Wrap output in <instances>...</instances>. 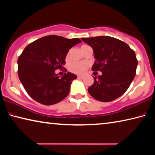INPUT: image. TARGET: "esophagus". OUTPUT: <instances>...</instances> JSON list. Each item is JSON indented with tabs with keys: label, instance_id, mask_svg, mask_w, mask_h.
I'll return each instance as SVG.
<instances>
[{
	"label": "esophagus",
	"instance_id": "esophagus-1",
	"mask_svg": "<svg viewBox=\"0 0 155 155\" xmlns=\"http://www.w3.org/2000/svg\"><path fill=\"white\" fill-rule=\"evenodd\" d=\"M77 78H78V79H83V78H84V77H83V76H78Z\"/></svg>",
	"mask_w": 155,
	"mask_h": 155
}]
</instances>
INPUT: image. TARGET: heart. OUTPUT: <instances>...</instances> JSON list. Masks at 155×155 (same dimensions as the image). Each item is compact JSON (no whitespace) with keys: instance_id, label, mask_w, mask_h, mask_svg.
I'll return each mask as SVG.
<instances>
[{"instance_id":"heart-1","label":"heart","mask_w":155,"mask_h":155,"mask_svg":"<svg viewBox=\"0 0 155 155\" xmlns=\"http://www.w3.org/2000/svg\"><path fill=\"white\" fill-rule=\"evenodd\" d=\"M87 45H82L81 48L85 47ZM67 57H68V54L67 55ZM87 68V64L85 62H82V61H77V62H73L70 65L69 67V70L77 74H81L85 72V70Z\"/></svg>"}]
</instances>
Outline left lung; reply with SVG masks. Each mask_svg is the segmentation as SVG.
<instances>
[{
	"label": "left lung",
	"mask_w": 155,
	"mask_h": 155,
	"mask_svg": "<svg viewBox=\"0 0 155 155\" xmlns=\"http://www.w3.org/2000/svg\"><path fill=\"white\" fill-rule=\"evenodd\" d=\"M92 47L95 62L92 68L102 75L94 77L88 92L99 101L117 99L128 89L136 74L138 61L134 50L121 40L111 36L81 38Z\"/></svg>",
	"instance_id": "left-lung-1"
}]
</instances>
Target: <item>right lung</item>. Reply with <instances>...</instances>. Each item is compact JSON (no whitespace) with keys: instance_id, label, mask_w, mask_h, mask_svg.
<instances>
[{"instance_id":"right-lung-1","label":"right lung","mask_w":155,"mask_h":155,"mask_svg":"<svg viewBox=\"0 0 155 155\" xmlns=\"http://www.w3.org/2000/svg\"><path fill=\"white\" fill-rule=\"evenodd\" d=\"M79 43L81 41L77 38L50 35L37 39L24 49L17 62L18 74L26 92L34 100L51 105L68 95L71 83L77 77L67 72L60 77L55 70L64 68L69 50Z\"/></svg>"}]
</instances>
